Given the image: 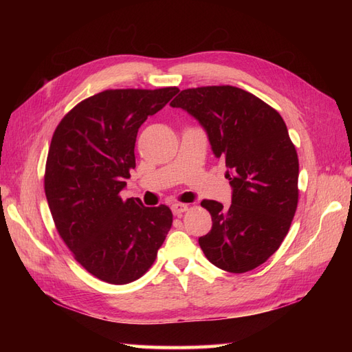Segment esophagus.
Returning a JSON list of instances; mask_svg holds the SVG:
<instances>
[{
    "label": "esophagus",
    "mask_w": 352,
    "mask_h": 352,
    "mask_svg": "<svg viewBox=\"0 0 352 352\" xmlns=\"http://www.w3.org/2000/svg\"><path fill=\"white\" fill-rule=\"evenodd\" d=\"M172 211H173L175 216H180V214H182V212L188 211V206L186 204H180V202H176V204L172 206Z\"/></svg>",
    "instance_id": "34e87169"
}]
</instances>
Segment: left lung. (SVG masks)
Here are the masks:
<instances>
[{"instance_id": "8db88e82", "label": "left lung", "mask_w": 352, "mask_h": 352, "mask_svg": "<svg viewBox=\"0 0 352 352\" xmlns=\"http://www.w3.org/2000/svg\"><path fill=\"white\" fill-rule=\"evenodd\" d=\"M206 131L216 158L226 163L232 204L202 199L212 226L198 239L216 267L245 273L280 247L298 204V155L280 114L235 87L185 89L170 102Z\"/></svg>"}]
</instances>
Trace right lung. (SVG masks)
<instances>
[{"label": "right lung", "mask_w": 352, "mask_h": 352, "mask_svg": "<svg viewBox=\"0 0 352 352\" xmlns=\"http://www.w3.org/2000/svg\"><path fill=\"white\" fill-rule=\"evenodd\" d=\"M179 92L110 89L83 100L52 135L45 195L61 239L85 269L113 285L151 267L172 228L167 206L119 195L135 168V142L148 116Z\"/></svg>", "instance_id": "add662e5"}]
</instances>
